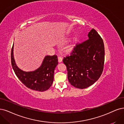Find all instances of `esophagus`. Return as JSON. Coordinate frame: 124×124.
I'll list each match as a JSON object with an SVG mask.
<instances>
[{"label":"esophagus","mask_w":124,"mask_h":124,"mask_svg":"<svg viewBox=\"0 0 124 124\" xmlns=\"http://www.w3.org/2000/svg\"><path fill=\"white\" fill-rule=\"evenodd\" d=\"M58 62H61L62 61V58L61 57H58Z\"/></svg>","instance_id":"34e87169"}]
</instances>
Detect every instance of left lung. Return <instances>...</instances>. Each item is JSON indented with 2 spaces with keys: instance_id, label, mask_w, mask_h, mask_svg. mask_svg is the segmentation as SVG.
<instances>
[{
  "instance_id": "1",
  "label": "left lung",
  "mask_w": 124,
  "mask_h": 124,
  "mask_svg": "<svg viewBox=\"0 0 124 124\" xmlns=\"http://www.w3.org/2000/svg\"><path fill=\"white\" fill-rule=\"evenodd\" d=\"M88 39L76 44L70 55L64 57L68 81L80 89L93 84L102 75L105 60L104 44L102 38L94 29Z\"/></svg>"
}]
</instances>
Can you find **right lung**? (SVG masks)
<instances>
[{"label": "right lung", "instance_id": "obj_1", "mask_svg": "<svg viewBox=\"0 0 124 124\" xmlns=\"http://www.w3.org/2000/svg\"><path fill=\"white\" fill-rule=\"evenodd\" d=\"M14 45L11 49V64L16 75L26 87L39 91H45L50 88L54 81V70L58 65L56 55L46 56L41 66L33 71H22L16 65L13 56Z\"/></svg>", "mask_w": 124, "mask_h": 124}]
</instances>
